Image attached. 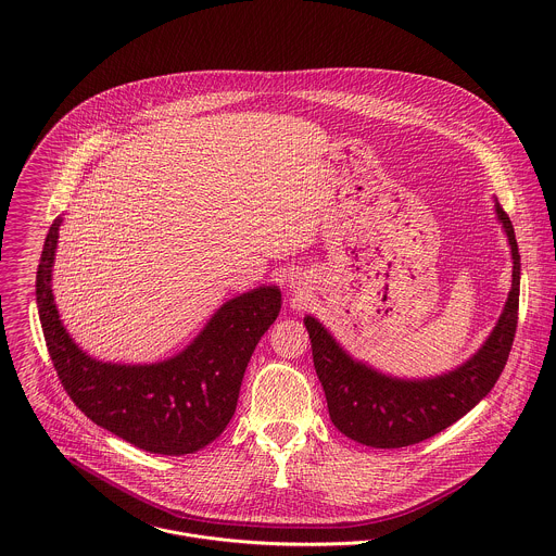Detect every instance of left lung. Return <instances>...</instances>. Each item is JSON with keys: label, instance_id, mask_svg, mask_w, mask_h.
<instances>
[{"label": "left lung", "instance_id": "1", "mask_svg": "<svg viewBox=\"0 0 556 556\" xmlns=\"http://www.w3.org/2000/svg\"><path fill=\"white\" fill-rule=\"evenodd\" d=\"M494 212L511 248V289L485 342L458 368L428 379L390 377L353 359L317 318L304 317L329 417L344 437L379 450L415 445L458 421L494 388L511 351L520 302L516 233L498 203Z\"/></svg>", "mask_w": 556, "mask_h": 556}]
</instances>
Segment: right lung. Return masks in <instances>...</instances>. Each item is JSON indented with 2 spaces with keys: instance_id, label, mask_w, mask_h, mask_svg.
<instances>
[{
  "instance_id": "1",
  "label": "right lung",
  "mask_w": 556,
  "mask_h": 556,
  "mask_svg": "<svg viewBox=\"0 0 556 556\" xmlns=\"http://www.w3.org/2000/svg\"><path fill=\"white\" fill-rule=\"evenodd\" d=\"M62 218H55L36 271V304L58 377L80 410L139 450L184 456L223 434L238 406L245 366L280 313L278 287H258L223 304L177 355L156 364H111L83 353L51 291Z\"/></svg>"
}]
</instances>
